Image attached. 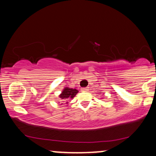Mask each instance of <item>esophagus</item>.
I'll return each mask as SVG.
<instances>
[{"label":"esophagus","mask_w":156,"mask_h":156,"mask_svg":"<svg viewBox=\"0 0 156 156\" xmlns=\"http://www.w3.org/2000/svg\"><path fill=\"white\" fill-rule=\"evenodd\" d=\"M81 90L83 91V92H88L89 87H83V88L81 89Z\"/></svg>","instance_id":"34e87169"}]
</instances>
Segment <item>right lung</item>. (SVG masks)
<instances>
[{
	"label": "right lung",
	"mask_w": 156,
	"mask_h": 156,
	"mask_svg": "<svg viewBox=\"0 0 156 156\" xmlns=\"http://www.w3.org/2000/svg\"><path fill=\"white\" fill-rule=\"evenodd\" d=\"M78 92V91L76 89H70L68 88V87H66V88H64V90L62 91V94H60L59 97L62 101H67L69 99H72V98H74ZM62 104H63V103H62Z\"/></svg>",
	"instance_id": "add662e5"
}]
</instances>
